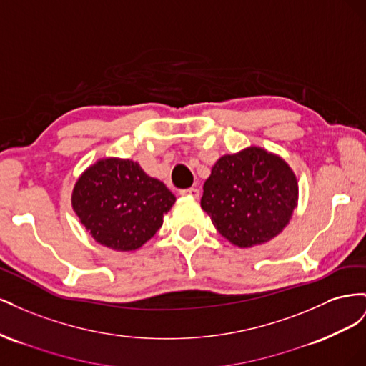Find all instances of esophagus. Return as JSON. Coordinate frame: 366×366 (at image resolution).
<instances>
[{
  "label": "esophagus",
  "instance_id": "34e87169",
  "mask_svg": "<svg viewBox=\"0 0 366 366\" xmlns=\"http://www.w3.org/2000/svg\"><path fill=\"white\" fill-rule=\"evenodd\" d=\"M180 195L198 198V197H200V191H198L197 187H187V189H182V191H180Z\"/></svg>",
  "mask_w": 366,
  "mask_h": 366
}]
</instances>
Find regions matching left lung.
<instances>
[{
    "label": "left lung",
    "mask_w": 366,
    "mask_h": 366,
    "mask_svg": "<svg viewBox=\"0 0 366 366\" xmlns=\"http://www.w3.org/2000/svg\"><path fill=\"white\" fill-rule=\"evenodd\" d=\"M297 182L282 159L261 148L221 157L204 182L202 207L238 247L274 238L296 207Z\"/></svg>",
    "instance_id": "1"
}]
</instances>
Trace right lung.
<instances>
[{
    "instance_id": "obj_1",
    "label": "right lung",
    "mask_w": 366,
    "mask_h": 366,
    "mask_svg": "<svg viewBox=\"0 0 366 366\" xmlns=\"http://www.w3.org/2000/svg\"><path fill=\"white\" fill-rule=\"evenodd\" d=\"M174 202L168 187L139 163L120 159L90 166L71 197L74 212L93 238L120 252L136 250L156 235Z\"/></svg>"
}]
</instances>
